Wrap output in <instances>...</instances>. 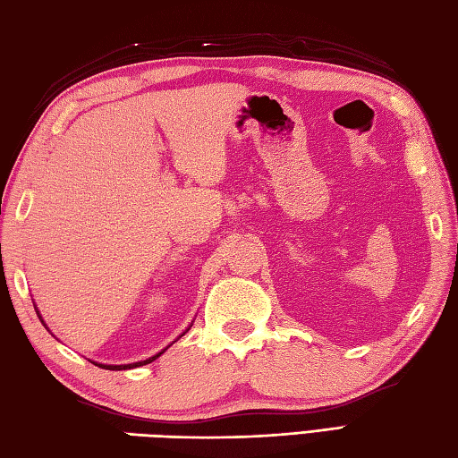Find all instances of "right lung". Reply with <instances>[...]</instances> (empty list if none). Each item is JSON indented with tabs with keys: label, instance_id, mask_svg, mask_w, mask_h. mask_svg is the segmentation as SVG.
<instances>
[{
	"label": "right lung",
	"instance_id": "add662e5",
	"mask_svg": "<svg viewBox=\"0 0 458 458\" xmlns=\"http://www.w3.org/2000/svg\"><path fill=\"white\" fill-rule=\"evenodd\" d=\"M163 352H159V354H155L153 358H148V360H143V362H135V364H125V366H102V364H96V366H102L104 369H128V368H138V366H143V364H149V362H153L155 358H159Z\"/></svg>",
	"mask_w": 458,
	"mask_h": 458
}]
</instances>
